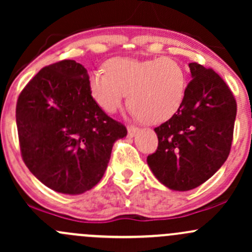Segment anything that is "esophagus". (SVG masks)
<instances>
[{"label":"esophagus","mask_w":252,"mask_h":252,"mask_svg":"<svg viewBox=\"0 0 252 252\" xmlns=\"http://www.w3.org/2000/svg\"><path fill=\"white\" fill-rule=\"evenodd\" d=\"M138 131H139V128H138V127H134V126L127 127V133H128L129 137H133Z\"/></svg>","instance_id":"obj_1"}]
</instances>
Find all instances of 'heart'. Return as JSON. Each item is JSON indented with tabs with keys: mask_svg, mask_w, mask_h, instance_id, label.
Returning a JSON list of instances; mask_svg holds the SVG:
<instances>
[{
	"mask_svg": "<svg viewBox=\"0 0 252 252\" xmlns=\"http://www.w3.org/2000/svg\"><path fill=\"white\" fill-rule=\"evenodd\" d=\"M94 101L107 113H115L126 94L132 113L147 124L172 118L185 97L186 74L178 61L169 58L138 61L115 59L107 72L94 71L90 77Z\"/></svg>",
	"mask_w": 252,
	"mask_h": 252,
	"instance_id": "b5f03b06",
	"label": "heart"
}]
</instances>
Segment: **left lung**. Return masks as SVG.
I'll list each match as a JSON object with an SVG mask.
<instances>
[{
    "label": "left lung",
    "mask_w": 252,
    "mask_h": 252,
    "mask_svg": "<svg viewBox=\"0 0 252 252\" xmlns=\"http://www.w3.org/2000/svg\"><path fill=\"white\" fill-rule=\"evenodd\" d=\"M192 79L178 112L155 127L156 151L148 156L151 172L164 186L189 191L222 166L233 140L237 102L231 89L212 68L191 62Z\"/></svg>",
    "instance_id": "left-lung-1"
}]
</instances>
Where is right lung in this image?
Instances as JSON below:
<instances>
[{
	"instance_id": "add662e5",
	"label": "right lung",
	"mask_w": 252,
	"mask_h": 252,
	"mask_svg": "<svg viewBox=\"0 0 252 252\" xmlns=\"http://www.w3.org/2000/svg\"><path fill=\"white\" fill-rule=\"evenodd\" d=\"M17 127L30 172L56 192L79 194L103 177L126 127L91 96L88 71L74 60L44 67L19 94Z\"/></svg>"
}]
</instances>
